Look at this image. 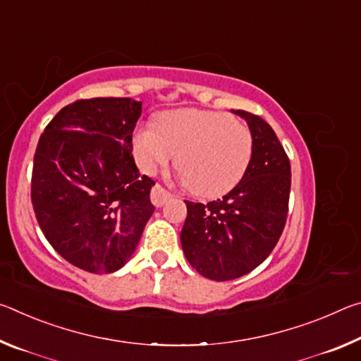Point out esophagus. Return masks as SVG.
<instances>
[{
	"label": "esophagus",
	"mask_w": 361,
	"mask_h": 361,
	"mask_svg": "<svg viewBox=\"0 0 361 361\" xmlns=\"http://www.w3.org/2000/svg\"><path fill=\"white\" fill-rule=\"evenodd\" d=\"M172 199V194H170L166 188H162L161 185H154L151 189V200L156 207H162L167 200Z\"/></svg>",
	"instance_id": "obj_1"
}]
</instances>
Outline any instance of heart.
Here are the masks:
<instances>
[{
	"label": "heart",
	"instance_id": "b5f03b06",
	"mask_svg": "<svg viewBox=\"0 0 361 361\" xmlns=\"http://www.w3.org/2000/svg\"><path fill=\"white\" fill-rule=\"evenodd\" d=\"M140 169L156 173L173 161L191 191L204 199L232 191L253 157V135L232 116L207 109H175L161 114L159 127L142 126L133 135Z\"/></svg>",
	"mask_w": 361,
	"mask_h": 361
}]
</instances>
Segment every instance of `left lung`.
<instances>
[{
	"instance_id": "left-lung-1",
	"label": "left lung",
	"mask_w": 361,
	"mask_h": 361,
	"mask_svg": "<svg viewBox=\"0 0 361 361\" xmlns=\"http://www.w3.org/2000/svg\"><path fill=\"white\" fill-rule=\"evenodd\" d=\"M247 121L253 157L245 176L223 199L185 200L181 247L200 276L218 282L245 276L264 261L282 235L288 213L291 167L276 132L259 116L232 109Z\"/></svg>"
}]
</instances>
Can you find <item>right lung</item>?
I'll return each mask as SVG.
<instances>
[{
  "mask_svg": "<svg viewBox=\"0 0 361 361\" xmlns=\"http://www.w3.org/2000/svg\"><path fill=\"white\" fill-rule=\"evenodd\" d=\"M142 102L76 100L42 132L33 159L32 202L54 250L73 266L109 274L130 259L154 212L132 156Z\"/></svg>",
  "mask_w": 361,
  "mask_h": 361,
  "instance_id": "obj_1",
  "label": "right lung"
}]
</instances>
